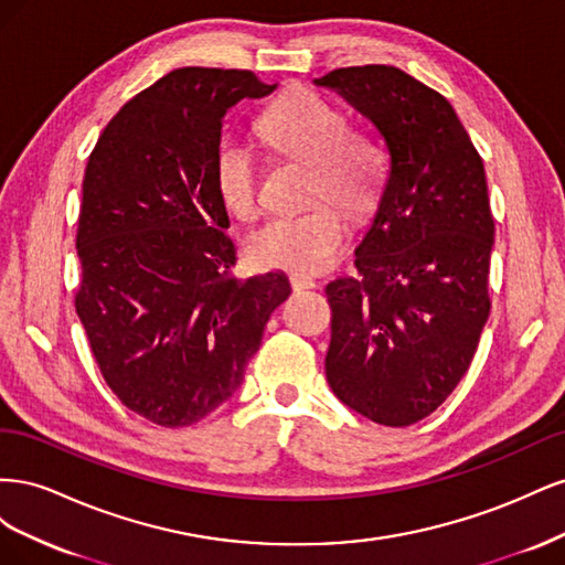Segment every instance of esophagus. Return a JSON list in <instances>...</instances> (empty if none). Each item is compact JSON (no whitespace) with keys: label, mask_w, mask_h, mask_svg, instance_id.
Wrapping results in <instances>:
<instances>
[{"label":"esophagus","mask_w":565,"mask_h":565,"mask_svg":"<svg viewBox=\"0 0 565 565\" xmlns=\"http://www.w3.org/2000/svg\"><path fill=\"white\" fill-rule=\"evenodd\" d=\"M289 285H292V289H313L318 282L309 276H299V273H295V276H289Z\"/></svg>","instance_id":"1"}]
</instances>
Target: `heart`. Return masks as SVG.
<instances>
[{
	"mask_svg": "<svg viewBox=\"0 0 565 565\" xmlns=\"http://www.w3.org/2000/svg\"><path fill=\"white\" fill-rule=\"evenodd\" d=\"M262 141L285 158L306 162L309 198L328 196L349 216H365L380 200L384 156L370 136L349 129V119L330 100L297 89L280 96L256 119ZM216 191L241 218L259 214V185L252 150L224 141L214 164ZM328 199V200H329ZM327 200V201H328ZM327 201L297 214L268 218L249 237V254L270 268L320 270L347 243V221Z\"/></svg>",
	"mask_w": 565,
	"mask_h": 565,
	"instance_id": "obj_1",
	"label": "heart"
}]
</instances>
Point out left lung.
Segmentation results:
<instances>
[{
  "label": "left lung",
  "instance_id": "obj_1",
  "mask_svg": "<svg viewBox=\"0 0 565 565\" xmlns=\"http://www.w3.org/2000/svg\"><path fill=\"white\" fill-rule=\"evenodd\" d=\"M316 84L363 113L388 156L377 214L355 247L358 273L324 287V374L358 415L409 426L465 377L490 313L483 160L448 98L401 67H339Z\"/></svg>",
  "mask_w": 565,
  "mask_h": 565
}]
</instances>
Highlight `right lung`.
<instances>
[{
	"label": "right lung",
	"mask_w": 565,
	"mask_h": 565,
	"mask_svg": "<svg viewBox=\"0 0 565 565\" xmlns=\"http://www.w3.org/2000/svg\"><path fill=\"white\" fill-rule=\"evenodd\" d=\"M273 89L252 71L179 67L119 108L84 172L75 309L119 403L167 429L233 396L292 292L285 273L233 276L214 177L226 110Z\"/></svg>",
	"instance_id": "right-lung-1"
}]
</instances>
